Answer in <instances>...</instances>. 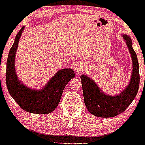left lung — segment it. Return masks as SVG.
<instances>
[{"label":"left lung","instance_id":"1","mask_svg":"<svg viewBox=\"0 0 145 145\" xmlns=\"http://www.w3.org/2000/svg\"><path fill=\"white\" fill-rule=\"evenodd\" d=\"M132 56L133 72L130 84L120 95L109 96L101 92L95 83L86 75H81L84 101L86 108L99 117H113L125 111L136 96L140 86L139 63L136 53L132 47L131 39L123 35Z\"/></svg>","mask_w":145,"mask_h":145}]
</instances>
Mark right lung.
I'll use <instances>...</instances> for the list:
<instances>
[{"mask_svg": "<svg viewBox=\"0 0 145 145\" xmlns=\"http://www.w3.org/2000/svg\"><path fill=\"white\" fill-rule=\"evenodd\" d=\"M23 30L22 27L18 32L9 52L6 66V85L10 94L24 110L34 114H48L59 105L64 88L75 75L72 69L61 70L41 91L28 89L21 83L14 70V58Z\"/></svg>", "mask_w": 145, "mask_h": 145, "instance_id": "add662e5", "label": "right lung"}]
</instances>
